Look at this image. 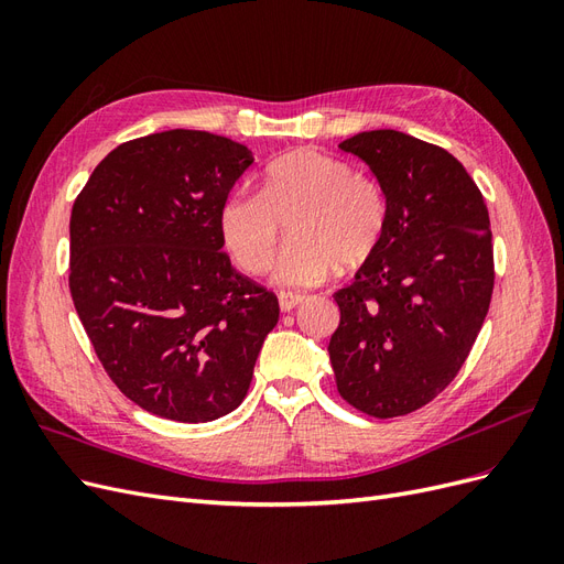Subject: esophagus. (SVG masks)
<instances>
[{
	"instance_id": "34e87169",
	"label": "esophagus",
	"mask_w": 564,
	"mask_h": 564,
	"mask_svg": "<svg viewBox=\"0 0 564 564\" xmlns=\"http://www.w3.org/2000/svg\"><path fill=\"white\" fill-rule=\"evenodd\" d=\"M278 299H280V311L282 313H289V311L299 308V305L305 301L303 294H294V292H282Z\"/></svg>"
}]
</instances>
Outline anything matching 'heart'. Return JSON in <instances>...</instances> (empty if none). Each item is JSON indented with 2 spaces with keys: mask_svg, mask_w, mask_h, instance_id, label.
Returning <instances> with one entry per match:
<instances>
[{
  "mask_svg": "<svg viewBox=\"0 0 564 564\" xmlns=\"http://www.w3.org/2000/svg\"><path fill=\"white\" fill-rule=\"evenodd\" d=\"M388 204L371 176L329 152L301 148L272 160L261 193H235L220 207V237L247 272H263L275 253L282 220L289 245L272 268L280 286H315L340 268L352 270L377 251Z\"/></svg>",
  "mask_w": 564,
  "mask_h": 564,
  "instance_id": "obj_1",
  "label": "heart"
}]
</instances>
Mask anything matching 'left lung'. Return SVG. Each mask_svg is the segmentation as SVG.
Here are the masks:
<instances>
[{"instance_id": "8db88e82", "label": "left lung", "mask_w": 564, "mask_h": 564, "mask_svg": "<svg viewBox=\"0 0 564 564\" xmlns=\"http://www.w3.org/2000/svg\"><path fill=\"white\" fill-rule=\"evenodd\" d=\"M338 148L377 176L388 216L377 251L334 294L336 388L369 416H404L454 381L482 329L494 289L489 214L464 164L437 145L377 129Z\"/></svg>"}]
</instances>
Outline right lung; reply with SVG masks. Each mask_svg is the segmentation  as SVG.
Listing matches in <instances>:
<instances>
[{
    "instance_id": "obj_1",
    "label": "right lung",
    "mask_w": 564,
    "mask_h": 564,
    "mask_svg": "<svg viewBox=\"0 0 564 564\" xmlns=\"http://www.w3.org/2000/svg\"><path fill=\"white\" fill-rule=\"evenodd\" d=\"M251 164L226 135L150 133L117 145L73 204L75 311L112 383L155 416L240 406L280 319L278 296L220 251V207Z\"/></svg>"
}]
</instances>
